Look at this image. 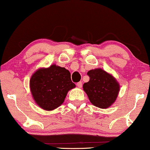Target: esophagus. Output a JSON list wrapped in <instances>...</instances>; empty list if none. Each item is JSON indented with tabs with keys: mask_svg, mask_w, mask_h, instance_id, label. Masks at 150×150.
Listing matches in <instances>:
<instances>
[{
	"mask_svg": "<svg viewBox=\"0 0 150 150\" xmlns=\"http://www.w3.org/2000/svg\"><path fill=\"white\" fill-rule=\"evenodd\" d=\"M77 87H78V88H81L82 87V83H81V81L78 82V83H77Z\"/></svg>",
	"mask_w": 150,
	"mask_h": 150,
	"instance_id": "obj_1",
	"label": "esophagus"
}]
</instances>
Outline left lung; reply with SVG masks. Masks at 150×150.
I'll use <instances>...</instances> for the list:
<instances>
[{
  "label": "left lung",
  "instance_id": "1",
  "mask_svg": "<svg viewBox=\"0 0 150 150\" xmlns=\"http://www.w3.org/2000/svg\"><path fill=\"white\" fill-rule=\"evenodd\" d=\"M87 75L88 82L83 83V88L91 103L100 109L111 107L120 92V84L112 75L100 68L92 69Z\"/></svg>",
  "mask_w": 150,
  "mask_h": 150
}]
</instances>
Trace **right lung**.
Here are the masks:
<instances>
[{
	"mask_svg": "<svg viewBox=\"0 0 150 150\" xmlns=\"http://www.w3.org/2000/svg\"><path fill=\"white\" fill-rule=\"evenodd\" d=\"M75 88L71 73L64 67L52 64L37 69L30 79V89L36 104L46 111H52L64 103L69 90Z\"/></svg>",
	"mask_w": 150,
	"mask_h": 150,
	"instance_id": "right-lung-1",
	"label": "right lung"
}]
</instances>
